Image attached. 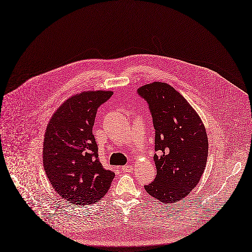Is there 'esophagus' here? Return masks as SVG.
<instances>
[{
    "instance_id": "esophagus-1",
    "label": "esophagus",
    "mask_w": 252,
    "mask_h": 252,
    "mask_svg": "<svg viewBox=\"0 0 252 252\" xmlns=\"http://www.w3.org/2000/svg\"><path fill=\"white\" fill-rule=\"evenodd\" d=\"M133 169V166L131 164H126L124 166H122V171L124 172H130Z\"/></svg>"
}]
</instances>
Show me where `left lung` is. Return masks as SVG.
<instances>
[{"label": "left lung", "mask_w": 252, "mask_h": 252, "mask_svg": "<svg viewBox=\"0 0 252 252\" xmlns=\"http://www.w3.org/2000/svg\"><path fill=\"white\" fill-rule=\"evenodd\" d=\"M148 104L156 129L154 181L147 193L163 203L184 199L201 180L208 158V138L198 114L167 84L154 82L137 90Z\"/></svg>", "instance_id": "8db88e82"}]
</instances>
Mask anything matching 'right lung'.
I'll use <instances>...</instances> for the list:
<instances>
[{"instance_id":"right-lung-1","label":"right lung","mask_w":252,"mask_h":252,"mask_svg":"<svg viewBox=\"0 0 252 252\" xmlns=\"http://www.w3.org/2000/svg\"><path fill=\"white\" fill-rule=\"evenodd\" d=\"M113 92H84L66 100L52 116L43 143V166L54 190L75 205H92L108 192L114 172L98 154L93 126L98 108Z\"/></svg>"}]
</instances>
